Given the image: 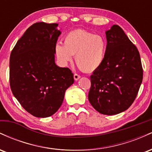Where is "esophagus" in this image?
<instances>
[{
    "mask_svg": "<svg viewBox=\"0 0 152 152\" xmlns=\"http://www.w3.org/2000/svg\"><path fill=\"white\" fill-rule=\"evenodd\" d=\"M74 78L75 81H78V80L80 78V76H79V75L75 74L74 75Z\"/></svg>",
    "mask_w": 152,
    "mask_h": 152,
    "instance_id": "1",
    "label": "esophagus"
}]
</instances>
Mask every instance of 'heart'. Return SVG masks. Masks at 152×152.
I'll return each mask as SVG.
<instances>
[{
	"mask_svg": "<svg viewBox=\"0 0 152 152\" xmlns=\"http://www.w3.org/2000/svg\"><path fill=\"white\" fill-rule=\"evenodd\" d=\"M106 49L107 43L102 36L77 29L66 35L64 44H56L55 53L62 65L71 62L75 55V61L78 68L84 72H92L102 65Z\"/></svg>",
	"mask_w": 152,
	"mask_h": 152,
	"instance_id": "heart-1",
	"label": "heart"
}]
</instances>
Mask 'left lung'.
Instances as JSON below:
<instances>
[{
    "instance_id": "left-lung-1",
    "label": "left lung",
    "mask_w": 152,
    "mask_h": 152,
    "mask_svg": "<svg viewBox=\"0 0 152 152\" xmlns=\"http://www.w3.org/2000/svg\"><path fill=\"white\" fill-rule=\"evenodd\" d=\"M107 49L102 65L91 76L88 101L100 114L126 111L135 100L143 78L139 50L120 26L106 31Z\"/></svg>"
}]
</instances>
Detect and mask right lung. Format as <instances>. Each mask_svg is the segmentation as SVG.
<instances>
[{
  "label": "right lung",
  "mask_w": 152,
  "mask_h": 152,
  "mask_svg": "<svg viewBox=\"0 0 152 152\" xmlns=\"http://www.w3.org/2000/svg\"><path fill=\"white\" fill-rule=\"evenodd\" d=\"M58 23L38 22L17 41L10 56L12 93L23 109L38 118L52 116L61 106L74 74L55 63V46L61 32Z\"/></svg>",
  "instance_id": "add662e5"
}]
</instances>
